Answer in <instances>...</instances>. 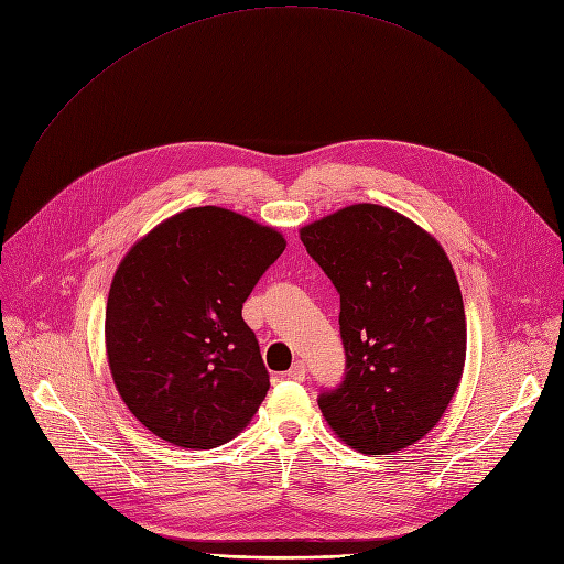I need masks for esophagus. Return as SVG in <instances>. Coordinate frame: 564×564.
Wrapping results in <instances>:
<instances>
[{
	"label": "esophagus",
	"mask_w": 564,
	"mask_h": 564,
	"mask_svg": "<svg viewBox=\"0 0 564 564\" xmlns=\"http://www.w3.org/2000/svg\"><path fill=\"white\" fill-rule=\"evenodd\" d=\"M304 376H306V366H304V361H295L290 366V371L285 373V378L288 380H304Z\"/></svg>",
	"instance_id": "esophagus-1"
}]
</instances>
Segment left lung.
I'll return each instance as SVG.
<instances>
[{
	"mask_svg": "<svg viewBox=\"0 0 564 564\" xmlns=\"http://www.w3.org/2000/svg\"><path fill=\"white\" fill-rule=\"evenodd\" d=\"M340 295L346 380L321 394L323 417L361 454L399 452L443 417L465 366V311L440 241L371 203L300 230Z\"/></svg>",
	"mask_w": 564,
	"mask_h": 564,
	"instance_id": "obj_1",
	"label": "left lung"
}]
</instances>
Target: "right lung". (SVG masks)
<instances>
[{
    "instance_id": "right-lung-1",
    "label": "right lung",
    "mask_w": 564,
    "mask_h": 564,
    "mask_svg": "<svg viewBox=\"0 0 564 564\" xmlns=\"http://www.w3.org/2000/svg\"><path fill=\"white\" fill-rule=\"evenodd\" d=\"M283 249L276 228L207 205L165 218L121 258L106 352L121 401L144 429L212 449L249 426L269 373L241 304Z\"/></svg>"
}]
</instances>
